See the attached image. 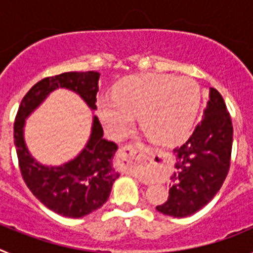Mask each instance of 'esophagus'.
I'll return each mask as SVG.
<instances>
[{
  "instance_id": "34e87169",
  "label": "esophagus",
  "mask_w": 253,
  "mask_h": 253,
  "mask_svg": "<svg viewBox=\"0 0 253 253\" xmlns=\"http://www.w3.org/2000/svg\"><path fill=\"white\" fill-rule=\"evenodd\" d=\"M119 157L123 161V165L124 167L129 169L131 172H139L140 163L138 162L137 158H135V154H134V148L131 146H126L124 148L120 149Z\"/></svg>"
}]
</instances>
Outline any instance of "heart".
Instances as JSON below:
<instances>
[{"label": "heart", "instance_id": "heart-1", "mask_svg": "<svg viewBox=\"0 0 253 253\" xmlns=\"http://www.w3.org/2000/svg\"><path fill=\"white\" fill-rule=\"evenodd\" d=\"M200 104V88L189 77L148 73L125 78L113 99L102 97L97 114L107 133L120 139L134 118L152 142L169 146L181 142L193 126Z\"/></svg>", "mask_w": 253, "mask_h": 253}]
</instances>
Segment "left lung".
Listing matches in <instances>:
<instances>
[{
    "label": "left lung",
    "mask_w": 253,
    "mask_h": 253,
    "mask_svg": "<svg viewBox=\"0 0 253 253\" xmlns=\"http://www.w3.org/2000/svg\"><path fill=\"white\" fill-rule=\"evenodd\" d=\"M233 126L222 95L210 88L203 120L180 148L173 149L175 172L169 199L156 207L173 218L193 215L205 207L222 187L231 165Z\"/></svg>",
    "instance_id": "obj_1"
}]
</instances>
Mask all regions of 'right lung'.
<instances>
[{
	"mask_svg": "<svg viewBox=\"0 0 253 253\" xmlns=\"http://www.w3.org/2000/svg\"><path fill=\"white\" fill-rule=\"evenodd\" d=\"M99 80L100 73L95 71L66 72L44 78L24 96L13 124V142L26 186L48 209L68 218L88 215L107 202L113 184L120 176L113 167L118 146L102 138L101 124L92 116L90 138L82 151L59 166H48L31 156L24 128L29 116L58 88L77 93L95 111Z\"/></svg>",
	"mask_w": 253,
	"mask_h": 253,
	"instance_id": "obj_1",
	"label": "right lung"
}]
</instances>
